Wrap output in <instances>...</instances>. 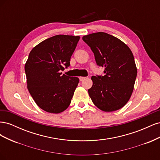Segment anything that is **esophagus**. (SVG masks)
Instances as JSON below:
<instances>
[{
  "mask_svg": "<svg viewBox=\"0 0 160 160\" xmlns=\"http://www.w3.org/2000/svg\"><path fill=\"white\" fill-rule=\"evenodd\" d=\"M85 78H86V77H79V80L80 81H83L84 79H85Z\"/></svg>",
  "mask_w": 160,
  "mask_h": 160,
  "instance_id": "34e87169",
  "label": "esophagus"
}]
</instances>
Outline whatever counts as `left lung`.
<instances>
[{
    "mask_svg": "<svg viewBox=\"0 0 160 160\" xmlns=\"http://www.w3.org/2000/svg\"><path fill=\"white\" fill-rule=\"evenodd\" d=\"M95 55L98 65L105 67L104 76H92L88 90L94 105L105 112L126 104L133 93L137 67L129 47L117 37L103 32L83 37Z\"/></svg>",
    "mask_w": 160,
    "mask_h": 160,
    "instance_id": "8db88e82",
    "label": "left lung"
}]
</instances>
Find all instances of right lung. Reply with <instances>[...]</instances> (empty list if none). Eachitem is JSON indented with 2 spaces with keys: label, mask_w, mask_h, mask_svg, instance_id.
<instances>
[{
  "label": "right lung",
  "mask_w": 160,
  "mask_h": 160,
  "mask_svg": "<svg viewBox=\"0 0 160 160\" xmlns=\"http://www.w3.org/2000/svg\"><path fill=\"white\" fill-rule=\"evenodd\" d=\"M79 36L58 35L32 48L25 65L27 88L41 109L59 113L69 107L78 77L62 75L70 65Z\"/></svg>",
  "instance_id": "right-lung-1"
}]
</instances>
